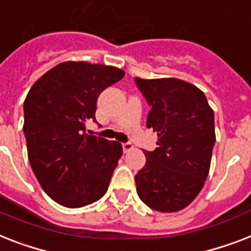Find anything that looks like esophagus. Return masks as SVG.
I'll return each instance as SVG.
<instances>
[{
    "mask_svg": "<svg viewBox=\"0 0 251 251\" xmlns=\"http://www.w3.org/2000/svg\"><path fill=\"white\" fill-rule=\"evenodd\" d=\"M122 150H124V152H125V153H127V152H130V151L134 150V146H132L131 143H124L122 144Z\"/></svg>",
    "mask_w": 251,
    "mask_h": 251,
    "instance_id": "34e87169",
    "label": "esophagus"
}]
</instances>
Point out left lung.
<instances>
[{
    "label": "left lung",
    "instance_id": "8db88e82",
    "mask_svg": "<svg viewBox=\"0 0 251 251\" xmlns=\"http://www.w3.org/2000/svg\"><path fill=\"white\" fill-rule=\"evenodd\" d=\"M135 82L151 111L147 127L157 132V148L143 151L146 165L135 175L136 192L153 210L184 209L202 189L215 143L214 111L205 94L179 78Z\"/></svg>",
    "mask_w": 251,
    "mask_h": 251
}]
</instances>
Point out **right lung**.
I'll list each match as a JSON object with an SVG mask.
<instances>
[{"label":"right lung","mask_w":251,"mask_h":251,"mask_svg":"<svg viewBox=\"0 0 251 251\" xmlns=\"http://www.w3.org/2000/svg\"><path fill=\"white\" fill-rule=\"evenodd\" d=\"M125 72L87 62H64L33 83L24 100L30 166L46 195L76 209L104 196L122 156L121 143L87 135L97 100Z\"/></svg>","instance_id":"right-lung-1"}]
</instances>
